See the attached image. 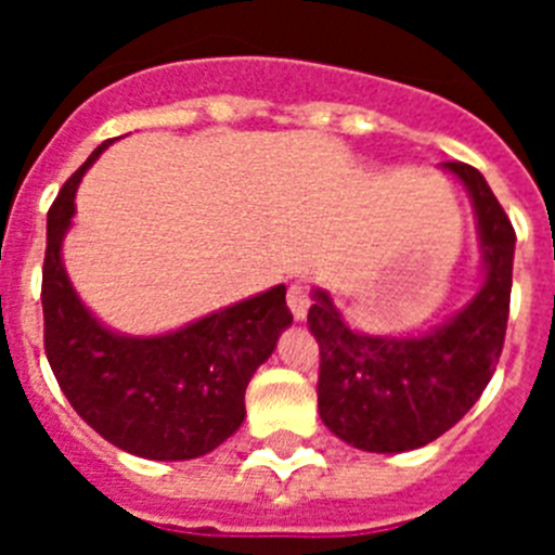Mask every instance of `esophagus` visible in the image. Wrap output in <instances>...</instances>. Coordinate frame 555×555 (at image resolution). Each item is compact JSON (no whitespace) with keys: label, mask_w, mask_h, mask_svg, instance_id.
Here are the masks:
<instances>
[{"label":"esophagus","mask_w":555,"mask_h":555,"mask_svg":"<svg viewBox=\"0 0 555 555\" xmlns=\"http://www.w3.org/2000/svg\"><path fill=\"white\" fill-rule=\"evenodd\" d=\"M286 302L292 308L294 320H306L308 308H311V297H308V288L302 283H292L286 294Z\"/></svg>","instance_id":"1"}]
</instances>
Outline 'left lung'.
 <instances>
[{
  "instance_id": "8db88e82",
  "label": "left lung",
  "mask_w": 555,
  "mask_h": 555,
  "mask_svg": "<svg viewBox=\"0 0 555 555\" xmlns=\"http://www.w3.org/2000/svg\"><path fill=\"white\" fill-rule=\"evenodd\" d=\"M442 169L467 189L478 228L483 283L467 306L425 333L370 336L313 288L308 327L320 341V416L366 453H405L439 439L483 395L503 352L517 235L478 169L459 160Z\"/></svg>"
}]
</instances>
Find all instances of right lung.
I'll return each instance as SVG.
<instances>
[{
	"label": "right lung",
	"instance_id": "1",
	"mask_svg": "<svg viewBox=\"0 0 555 555\" xmlns=\"http://www.w3.org/2000/svg\"><path fill=\"white\" fill-rule=\"evenodd\" d=\"M107 144L88 155L49 208L43 350L72 409L102 439L141 459H199L242 428L249 377L292 325L286 286L160 336H125L102 325L77 297L61 253L77 185Z\"/></svg>",
	"mask_w": 555,
	"mask_h": 555
}]
</instances>
